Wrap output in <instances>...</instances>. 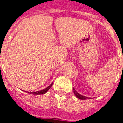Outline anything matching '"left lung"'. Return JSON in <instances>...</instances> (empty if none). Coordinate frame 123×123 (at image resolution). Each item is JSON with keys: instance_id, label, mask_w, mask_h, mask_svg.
I'll list each match as a JSON object with an SVG mask.
<instances>
[{"instance_id": "obj_1", "label": "left lung", "mask_w": 123, "mask_h": 123, "mask_svg": "<svg viewBox=\"0 0 123 123\" xmlns=\"http://www.w3.org/2000/svg\"><path fill=\"white\" fill-rule=\"evenodd\" d=\"M73 92H74V94H75V95L76 96V97L78 98L79 99H88L89 98L86 97V96H82L81 95V94H80L78 92L76 91V90L73 88ZM91 98H89V99Z\"/></svg>"}]
</instances>
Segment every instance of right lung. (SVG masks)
<instances>
[{
  "label": "right lung",
  "instance_id": "obj_1",
  "mask_svg": "<svg viewBox=\"0 0 123 123\" xmlns=\"http://www.w3.org/2000/svg\"><path fill=\"white\" fill-rule=\"evenodd\" d=\"M52 85H53V82H52V84H50V86H48L47 87L44 89L41 90V91H36V92H28V93L32 94H43L46 93V92L50 89V88H51V87L52 86Z\"/></svg>",
  "mask_w": 123,
  "mask_h": 123
}]
</instances>
